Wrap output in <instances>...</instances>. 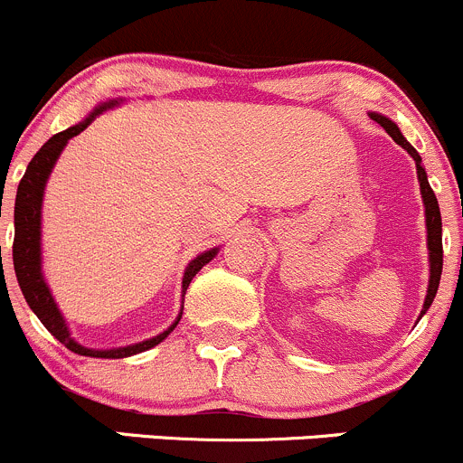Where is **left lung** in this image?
Listing matches in <instances>:
<instances>
[{"instance_id": "left-lung-1", "label": "left lung", "mask_w": 463, "mask_h": 463, "mask_svg": "<svg viewBox=\"0 0 463 463\" xmlns=\"http://www.w3.org/2000/svg\"><path fill=\"white\" fill-rule=\"evenodd\" d=\"M372 118L376 123H381L383 128L387 130V135L396 141L398 146L410 153V157L416 162V175H419V184H420V198H423L425 204V227H428V250H430V283H428V295H425L423 301V310H420L419 317H423L428 313V308L432 306L434 297H437L439 290V281H441V269H443V242H441V212H439V203L437 195H434L432 186H430L428 175H425V168L420 164V155L416 153L414 146L401 135L396 123L392 118L383 117V114L372 112Z\"/></svg>"}]
</instances>
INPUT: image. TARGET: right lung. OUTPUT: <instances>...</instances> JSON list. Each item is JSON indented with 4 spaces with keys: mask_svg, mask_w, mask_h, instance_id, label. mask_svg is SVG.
Wrapping results in <instances>:
<instances>
[{
    "mask_svg": "<svg viewBox=\"0 0 463 463\" xmlns=\"http://www.w3.org/2000/svg\"><path fill=\"white\" fill-rule=\"evenodd\" d=\"M121 99H114L109 103H100L99 108H94V112L87 114L80 123L67 128V130L53 135L43 148L35 153V157L31 159L29 166H26L24 177L20 180L17 186V198H15V241H13V265H15V277L17 283L22 288V295H24L26 304L31 306L35 315H38L40 322L44 324L49 333L56 337L58 342L67 346L70 351H74L78 355H87V358H130V355L141 354V351H148L153 346H157L159 342L166 340L168 333L177 326L182 313L177 315L175 322L166 328L159 335L150 337V340L137 342L130 346H118V349H87V346L78 345L71 337L70 328H67L65 317H62L61 308L53 301L52 290H49L47 281L43 277V247H40V227H43V198H44V186H47L49 175H52L53 166H56L58 157H61L62 148L67 146V141L71 137L80 135L100 112L114 108ZM218 254V247L213 250L203 251L200 256H195L189 263V268L184 269V279H182V297L186 295V288L194 281L195 274L213 260V256Z\"/></svg>",
    "mask_w": 463,
    "mask_h": 463,
    "instance_id": "1",
    "label": "right lung"
}]
</instances>
